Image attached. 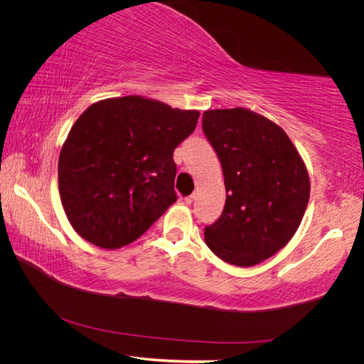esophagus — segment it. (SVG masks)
<instances>
[{
  "mask_svg": "<svg viewBox=\"0 0 364 364\" xmlns=\"http://www.w3.org/2000/svg\"><path fill=\"white\" fill-rule=\"evenodd\" d=\"M193 200H194V196H193V194L188 196V197H185V203H186V205H191Z\"/></svg>",
  "mask_w": 364,
  "mask_h": 364,
  "instance_id": "1",
  "label": "esophagus"
}]
</instances>
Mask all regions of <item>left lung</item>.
<instances>
[{
	"instance_id": "1",
	"label": "left lung",
	"mask_w": 364,
	"mask_h": 364,
	"mask_svg": "<svg viewBox=\"0 0 364 364\" xmlns=\"http://www.w3.org/2000/svg\"><path fill=\"white\" fill-rule=\"evenodd\" d=\"M202 127L222 164L223 213L205 228L218 258L250 267L289 243L310 199V178L287 134L245 107L205 111Z\"/></svg>"
}]
</instances>
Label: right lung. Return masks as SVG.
Segmentation results:
<instances>
[{
    "label": "right lung",
    "instance_id": "right-lung-1",
    "mask_svg": "<svg viewBox=\"0 0 364 364\" xmlns=\"http://www.w3.org/2000/svg\"><path fill=\"white\" fill-rule=\"evenodd\" d=\"M199 115L141 95L87 107L63 142L58 168L60 200L75 232L103 249L144 234L178 199L173 151Z\"/></svg>",
    "mask_w": 364,
    "mask_h": 364
}]
</instances>
